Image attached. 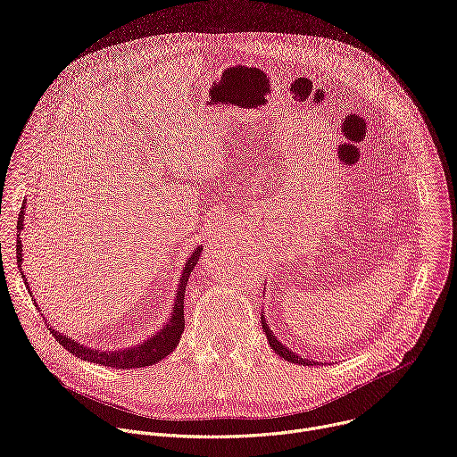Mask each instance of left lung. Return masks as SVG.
I'll return each mask as SVG.
<instances>
[{
	"mask_svg": "<svg viewBox=\"0 0 457 457\" xmlns=\"http://www.w3.org/2000/svg\"><path fill=\"white\" fill-rule=\"evenodd\" d=\"M260 321H262V329H264V335L268 337V342H270L271 349H273L280 358H284L286 361H291V363H298V365H316V363H318V361H312V360H305V358L298 356L296 353H293L289 347H286V345L273 335V331L270 329V325H268L264 314L260 316Z\"/></svg>",
	"mask_w": 457,
	"mask_h": 457,
	"instance_id": "8db88e82",
	"label": "left lung"
}]
</instances>
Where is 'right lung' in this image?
I'll list each match as a JSON object with an SVG mask.
<instances>
[{"mask_svg": "<svg viewBox=\"0 0 457 457\" xmlns=\"http://www.w3.org/2000/svg\"><path fill=\"white\" fill-rule=\"evenodd\" d=\"M25 206H21V212H20V219H18V240H16V258H18V268H21V229H23V215H25ZM201 251H203V245L195 247L187 258L186 266L182 268V275H180V280H179V289H177V296H175V302H173V307H171V316L168 318L164 328L155 333L152 338L129 347V349H120V351H97V349H92V347H87L72 338H69L67 335L62 333H57L54 329H50V333L55 337V340L67 349L69 353L76 354L79 360H87V361H92V363H99V365H104V367H112V369H139V367H148V365H154L157 361H161L162 358H166L170 353L175 351V347L179 345V340H180V335L184 331V293H186V286H187V278L195 268V264L199 262V256H201ZM21 277L25 280V286L29 287V282L21 271ZM29 293H30V287H29ZM32 295V293H30Z\"/></svg>", "mask_w": 457, "mask_h": 457, "instance_id": "obj_1", "label": "right lung"}]
</instances>
